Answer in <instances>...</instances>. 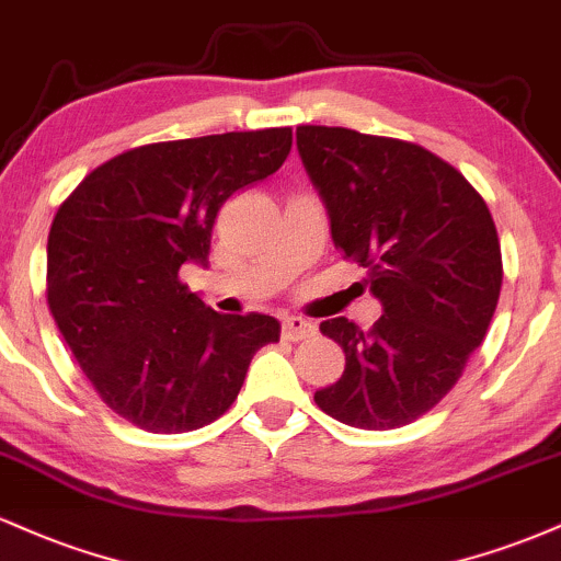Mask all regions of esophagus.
Here are the masks:
<instances>
[{"mask_svg": "<svg viewBox=\"0 0 561 561\" xmlns=\"http://www.w3.org/2000/svg\"><path fill=\"white\" fill-rule=\"evenodd\" d=\"M313 330H317V327L300 317H287L285 321H282V337L293 340V343L295 340H302V337H308V334H313Z\"/></svg>", "mask_w": 561, "mask_h": 561, "instance_id": "34e87169", "label": "esophagus"}]
</instances>
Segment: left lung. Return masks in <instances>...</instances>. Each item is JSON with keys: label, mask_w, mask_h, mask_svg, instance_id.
Segmentation results:
<instances>
[{"label": "left lung", "mask_w": 561, "mask_h": 561, "mask_svg": "<svg viewBox=\"0 0 561 561\" xmlns=\"http://www.w3.org/2000/svg\"><path fill=\"white\" fill-rule=\"evenodd\" d=\"M295 137L334 248L362 263L382 306L371 330L321 321L345 371L313 398L351 427H401L454 388L491 324L504 279L491 210L454 165L411 141L337 126H298Z\"/></svg>", "instance_id": "left-lung-1"}]
</instances>
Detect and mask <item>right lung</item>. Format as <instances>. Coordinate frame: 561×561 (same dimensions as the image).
<instances>
[{
  "instance_id": "obj_1",
  "label": "right lung",
  "mask_w": 561,
  "mask_h": 561,
  "mask_svg": "<svg viewBox=\"0 0 561 561\" xmlns=\"http://www.w3.org/2000/svg\"><path fill=\"white\" fill-rule=\"evenodd\" d=\"M289 145V128L145 145L94 169L57 210L49 311L102 401L139 430L218 420L255 351L279 340L274 317L216 313L179 268L208 266L221 205L272 176Z\"/></svg>"
}]
</instances>
